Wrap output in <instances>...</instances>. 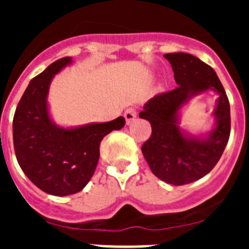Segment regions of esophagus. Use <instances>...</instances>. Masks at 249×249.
I'll return each mask as SVG.
<instances>
[{
	"label": "esophagus",
	"mask_w": 249,
	"mask_h": 249,
	"mask_svg": "<svg viewBox=\"0 0 249 249\" xmlns=\"http://www.w3.org/2000/svg\"><path fill=\"white\" fill-rule=\"evenodd\" d=\"M136 117H137L136 109L128 108V109H126V111H124V118H126L127 124H131V123L136 120Z\"/></svg>",
	"instance_id": "1"
}]
</instances>
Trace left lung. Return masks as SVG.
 Instances as JSON below:
<instances>
[{
	"label": "left lung",
	"mask_w": 249,
	"mask_h": 249,
	"mask_svg": "<svg viewBox=\"0 0 249 249\" xmlns=\"http://www.w3.org/2000/svg\"><path fill=\"white\" fill-rule=\"evenodd\" d=\"M178 87L144 103L140 118L151 123L152 135L142 153L156 177L173 186L192 183L210 173L221 158L231 133L230 102L211 66L184 52L166 53ZM217 94L210 131L192 134L180 127L183 109L202 93Z\"/></svg>",
	"instance_id": "8db88e82"
}]
</instances>
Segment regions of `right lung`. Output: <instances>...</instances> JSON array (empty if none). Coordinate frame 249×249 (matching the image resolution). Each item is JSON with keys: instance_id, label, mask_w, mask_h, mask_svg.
<instances>
[{"instance_id": "obj_1", "label": "right lung", "mask_w": 249, "mask_h": 249, "mask_svg": "<svg viewBox=\"0 0 249 249\" xmlns=\"http://www.w3.org/2000/svg\"><path fill=\"white\" fill-rule=\"evenodd\" d=\"M72 63V57L61 58L31 80L12 123L13 146L21 169L39 190L58 197L85 188L97 167L101 141L126 123L122 116L74 127L54 122L48 106L51 82Z\"/></svg>"}]
</instances>
